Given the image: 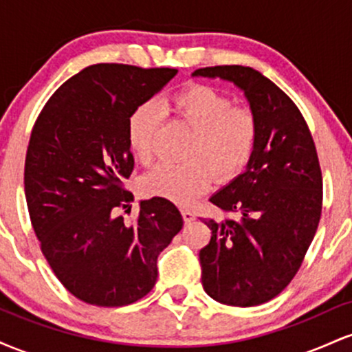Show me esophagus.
Returning a JSON list of instances; mask_svg holds the SVG:
<instances>
[{
    "label": "esophagus",
    "instance_id": "obj_1",
    "mask_svg": "<svg viewBox=\"0 0 352 352\" xmlns=\"http://www.w3.org/2000/svg\"><path fill=\"white\" fill-rule=\"evenodd\" d=\"M180 212H182V217H184V221H185V223H192V221L195 220V213H193L192 210H188V208H182Z\"/></svg>",
    "mask_w": 352,
    "mask_h": 352
}]
</instances>
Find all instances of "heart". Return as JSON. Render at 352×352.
<instances>
[{
	"label": "heart",
	"instance_id": "1",
	"mask_svg": "<svg viewBox=\"0 0 352 352\" xmlns=\"http://www.w3.org/2000/svg\"><path fill=\"white\" fill-rule=\"evenodd\" d=\"M168 111L192 129L185 164H160L142 180L147 195L190 204L207 192L212 177L218 182L235 179L252 160L260 134L256 112L207 84H188L168 100ZM162 111L153 102L139 104L129 114L127 142L140 164L155 155V135Z\"/></svg>",
	"mask_w": 352,
	"mask_h": 352
}]
</instances>
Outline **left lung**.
I'll list each match as a JSON object with an SVG mask.
<instances>
[{
	"instance_id": "left-lung-1",
	"label": "left lung",
	"mask_w": 352,
	"mask_h": 352,
	"mask_svg": "<svg viewBox=\"0 0 352 352\" xmlns=\"http://www.w3.org/2000/svg\"><path fill=\"white\" fill-rule=\"evenodd\" d=\"M193 76L232 80L256 112L260 134L246 170L210 199L236 218H207L201 285L228 306L278 296L305 260L322 210V175L305 117L276 84L246 66L201 67Z\"/></svg>"
}]
</instances>
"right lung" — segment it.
I'll use <instances>...</instances> for the list:
<instances>
[{
    "label": "right lung",
    "instance_id": "obj_1",
    "mask_svg": "<svg viewBox=\"0 0 352 352\" xmlns=\"http://www.w3.org/2000/svg\"><path fill=\"white\" fill-rule=\"evenodd\" d=\"M177 74L172 67L94 64L67 79L36 119L24 164V192L41 252L64 288L87 305L139 301L157 281V256L182 230L162 197L134 200L127 119Z\"/></svg>",
    "mask_w": 352,
    "mask_h": 352
}]
</instances>
